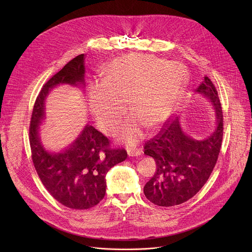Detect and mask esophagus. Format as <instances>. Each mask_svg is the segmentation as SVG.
I'll return each instance as SVG.
<instances>
[{"mask_svg": "<svg viewBox=\"0 0 252 252\" xmlns=\"http://www.w3.org/2000/svg\"><path fill=\"white\" fill-rule=\"evenodd\" d=\"M126 152L128 157H137L140 155V151H138L137 149H127Z\"/></svg>", "mask_w": 252, "mask_h": 252, "instance_id": "34e87169", "label": "esophagus"}]
</instances>
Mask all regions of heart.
I'll use <instances>...</instances> for the list:
<instances>
[{
    "mask_svg": "<svg viewBox=\"0 0 252 252\" xmlns=\"http://www.w3.org/2000/svg\"><path fill=\"white\" fill-rule=\"evenodd\" d=\"M187 73L177 62L145 54H129L115 59L102 69L101 83L91 86L89 106L97 126L115 132L126 113L120 137L133 145L142 136V127H156L172 113L181 96Z\"/></svg>",
    "mask_w": 252,
    "mask_h": 252,
    "instance_id": "heart-1",
    "label": "heart"
}]
</instances>
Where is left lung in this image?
I'll use <instances>...</instances> for the list:
<instances>
[{"instance_id":"1","label":"left lung","mask_w":252,"mask_h":252,"mask_svg":"<svg viewBox=\"0 0 252 252\" xmlns=\"http://www.w3.org/2000/svg\"><path fill=\"white\" fill-rule=\"evenodd\" d=\"M207 97L217 116V128L203 139L187 134L179 119L166 122L160 131L145 143L157 170L143 188L146 197L158 206H173L193 197L209 178L220 153L223 136L221 104L212 82L204 81L195 91Z\"/></svg>"}]
</instances>
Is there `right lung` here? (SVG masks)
Masks as SVG:
<instances>
[{"instance_id": "add662e5", "label": "right lung", "mask_w": 252, "mask_h": 252, "mask_svg": "<svg viewBox=\"0 0 252 252\" xmlns=\"http://www.w3.org/2000/svg\"><path fill=\"white\" fill-rule=\"evenodd\" d=\"M85 69L82 54L53 76L35 99L30 124L32 159L39 177L55 199L74 209L96 205L105 194L107 171L127 157L126 150L112 149L109 138L90 125L60 153H50L42 145L39 129L49 93L59 85L85 86Z\"/></svg>"}]
</instances>
